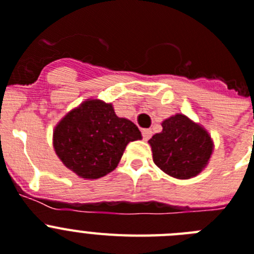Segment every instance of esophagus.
Masks as SVG:
<instances>
[{"label":"esophagus","instance_id":"1","mask_svg":"<svg viewBox=\"0 0 254 254\" xmlns=\"http://www.w3.org/2000/svg\"><path fill=\"white\" fill-rule=\"evenodd\" d=\"M142 134H143V139L148 140L149 138L152 136V130L151 129H143Z\"/></svg>","mask_w":254,"mask_h":254}]
</instances>
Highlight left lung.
<instances>
[{"label":"left lung","mask_w":254,"mask_h":254,"mask_svg":"<svg viewBox=\"0 0 254 254\" xmlns=\"http://www.w3.org/2000/svg\"><path fill=\"white\" fill-rule=\"evenodd\" d=\"M153 162L167 175L190 179L207 166L213 142L204 127L176 114L162 121V131L148 140Z\"/></svg>","instance_id":"left-lung-1"}]
</instances>
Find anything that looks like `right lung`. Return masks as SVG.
Masks as SVG:
<instances>
[{"instance_id":"add662e5","label":"right lung","mask_w":254,"mask_h":254,"mask_svg":"<svg viewBox=\"0 0 254 254\" xmlns=\"http://www.w3.org/2000/svg\"><path fill=\"white\" fill-rule=\"evenodd\" d=\"M142 138L134 123L115 114L111 103L87 100L54 130V148L63 164L83 179L114 171L129 142Z\"/></svg>"}]
</instances>
